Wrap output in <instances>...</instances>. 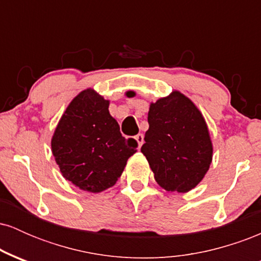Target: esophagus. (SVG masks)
Here are the masks:
<instances>
[{
	"mask_svg": "<svg viewBox=\"0 0 261 261\" xmlns=\"http://www.w3.org/2000/svg\"><path fill=\"white\" fill-rule=\"evenodd\" d=\"M135 140L137 141V145H139V148L141 146L143 145V135L142 134H137L136 136H135Z\"/></svg>",
	"mask_w": 261,
	"mask_h": 261,
	"instance_id": "1",
	"label": "esophagus"
}]
</instances>
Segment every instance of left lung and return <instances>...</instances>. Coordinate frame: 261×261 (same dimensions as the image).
Listing matches in <instances>:
<instances>
[{"instance_id": "left-lung-1", "label": "left lung", "mask_w": 261, "mask_h": 261, "mask_svg": "<svg viewBox=\"0 0 261 261\" xmlns=\"http://www.w3.org/2000/svg\"><path fill=\"white\" fill-rule=\"evenodd\" d=\"M149 127L141 152L167 191L187 193L202 180L212 161V143L202 114L180 92L149 106Z\"/></svg>"}]
</instances>
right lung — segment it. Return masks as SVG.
<instances>
[{
  "instance_id": "obj_1",
  "label": "right lung",
  "mask_w": 261,
  "mask_h": 261,
  "mask_svg": "<svg viewBox=\"0 0 261 261\" xmlns=\"http://www.w3.org/2000/svg\"><path fill=\"white\" fill-rule=\"evenodd\" d=\"M109 100L93 89L81 92L60 119L51 140L53 154L65 179L89 193H100L120 178L137 151L109 114Z\"/></svg>"
}]
</instances>
